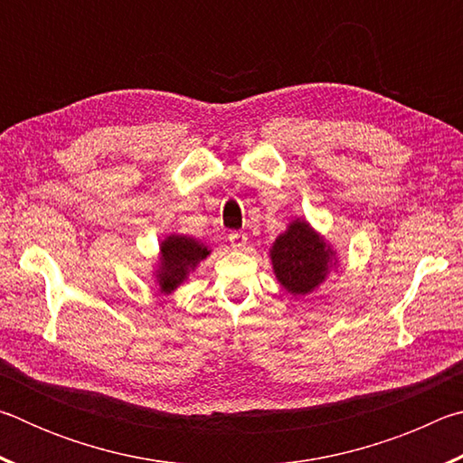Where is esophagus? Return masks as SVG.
<instances>
[{
    "label": "esophagus",
    "instance_id": "1",
    "mask_svg": "<svg viewBox=\"0 0 463 463\" xmlns=\"http://www.w3.org/2000/svg\"><path fill=\"white\" fill-rule=\"evenodd\" d=\"M229 241H231V247H232L234 250H241V249H245L249 237H247L245 232L237 231V232H231V234H229Z\"/></svg>",
    "mask_w": 463,
    "mask_h": 463
}]
</instances>
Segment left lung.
<instances>
[{
  "instance_id": "1",
  "label": "left lung",
  "mask_w": 463,
  "mask_h": 463,
  "mask_svg": "<svg viewBox=\"0 0 463 463\" xmlns=\"http://www.w3.org/2000/svg\"><path fill=\"white\" fill-rule=\"evenodd\" d=\"M273 276L292 296H308L339 269L341 260L307 218H294L269 247Z\"/></svg>"
}]
</instances>
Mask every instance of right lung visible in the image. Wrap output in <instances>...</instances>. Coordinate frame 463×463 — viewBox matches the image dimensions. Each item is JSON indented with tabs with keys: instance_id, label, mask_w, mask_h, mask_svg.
I'll return each instance as SVG.
<instances>
[{
	"instance_id": "add662e5",
	"label": "right lung",
	"mask_w": 463,
	"mask_h": 463,
	"mask_svg": "<svg viewBox=\"0 0 463 463\" xmlns=\"http://www.w3.org/2000/svg\"><path fill=\"white\" fill-rule=\"evenodd\" d=\"M210 253L213 249L200 239L177 232L167 234L159 242V253L151 271L155 288L165 296L175 292Z\"/></svg>"
}]
</instances>
